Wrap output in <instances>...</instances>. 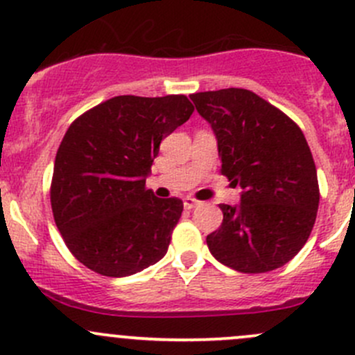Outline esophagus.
I'll return each instance as SVG.
<instances>
[{"instance_id":"esophagus-1","label":"esophagus","mask_w":355,"mask_h":355,"mask_svg":"<svg viewBox=\"0 0 355 355\" xmlns=\"http://www.w3.org/2000/svg\"><path fill=\"white\" fill-rule=\"evenodd\" d=\"M184 206L187 207V209H194L196 206H199V200L192 199V198H185L184 199Z\"/></svg>"}]
</instances>
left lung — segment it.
Listing matches in <instances>:
<instances>
[{
	"label": "left lung",
	"mask_w": 355,
	"mask_h": 355,
	"mask_svg": "<svg viewBox=\"0 0 355 355\" xmlns=\"http://www.w3.org/2000/svg\"><path fill=\"white\" fill-rule=\"evenodd\" d=\"M213 128L221 175L241 202L220 204L223 223L206 237L214 259L241 273L288 263L309 239L320 204L316 166L302 130L247 89L192 94Z\"/></svg>",
	"instance_id": "obj_1"
}]
</instances>
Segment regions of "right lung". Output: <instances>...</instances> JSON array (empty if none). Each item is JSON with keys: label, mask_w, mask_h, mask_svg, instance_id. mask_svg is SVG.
Listing matches in <instances>:
<instances>
[{"label": "right lung", "mask_w": 355, "mask_h": 355, "mask_svg": "<svg viewBox=\"0 0 355 355\" xmlns=\"http://www.w3.org/2000/svg\"><path fill=\"white\" fill-rule=\"evenodd\" d=\"M185 96H116L68 127L55 159L51 207L70 252L89 270L130 277L166 254L184 211L146 178L166 135L191 118Z\"/></svg>", "instance_id": "right-lung-1"}]
</instances>
